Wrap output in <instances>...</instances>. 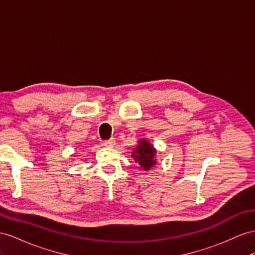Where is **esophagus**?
Masks as SVG:
<instances>
[{
    "label": "esophagus",
    "mask_w": 255,
    "mask_h": 255,
    "mask_svg": "<svg viewBox=\"0 0 255 255\" xmlns=\"http://www.w3.org/2000/svg\"><path fill=\"white\" fill-rule=\"evenodd\" d=\"M114 144H115L114 138H111V139H109V140L102 141V145H104V146H113Z\"/></svg>",
    "instance_id": "esophagus-1"
}]
</instances>
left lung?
<instances>
[{
  "mask_svg": "<svg viewBox=\"0 0 255 255\" xmlns=\"http://www.w3.org/2000/svg\"><path fill=\"white\" fill-rule=\"evenodd\" d=\"M155 154V148L146 140H142L139 142L136 147L133 148L132 157L141 168L144 169V170H148L149 168L156 164V160L154 159Z\"/></svg>",
  "mask_w": 255,
  "mask_h": 255,
  "instance_id": "8db88e82",
  "label": "left lung"
}]
</instances>
